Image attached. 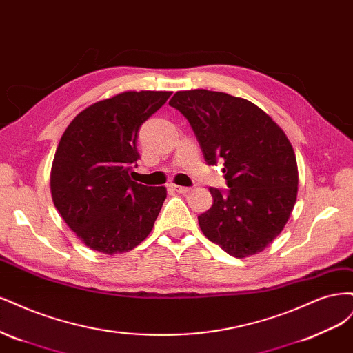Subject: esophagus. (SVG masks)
Masks as SVG:
<instances>
[{
    "mask_svg": "<svg viewBox=\"0 0 353 353\" xmlns=\"http://www.w3.org/2000/svg\"><path fill=\"white\" fill-rule=\"evenodd\" d=\"M170 188L178 191V193H181V194H185V193H188V191H190L188 187H181V185H176V184H172V185H170Z\"/></svg>",
    "mask_w": 353,
    "mask_h": 353,
    "instance_id": "esophagus-1",
    "label": "esophagus"
}]
</instances>
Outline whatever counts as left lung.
I'll list each match as a JSON object with an SVG mask.
<instances>
[{
  "label": "left lung",
  "instance_id": "1",
  "mask_svg": "<svg viewBox=\"0 0 353 353\" xmlns=\"http://www.w3.org/2000/svg\"><path fill=\"white\" fill-rule=\"evenodd\" d=\"M183 113L208 165L222 160L227 191L209 188L213 205L199 216L203 234L234 258L262 252L283 231L297 197L294 150L258 105L225 92L178 91Z\"/></svg>",
  "mask_w": 353,
  "mask_h": 353
}]
</instances>
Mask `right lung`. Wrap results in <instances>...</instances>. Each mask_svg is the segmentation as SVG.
Returning a JSON list of instances; mask_svg holds the SVG:
<instances>
[{"label": "right lung", "mask_w": 353, "mask_h": 353, "mask_svg": "<svg viewBox=\"0 0 353 353\" xmlns=\"http://www.w3.org/2000/svg\"><path fill=\"white\" fill-rule=\"evenodd\" d=\"M169 91H125L91 104L66 128L51 166L54 206L87 248L105 254L132 250L152 232L165 187L132 181L140 126Z\"/></svg>", "instance_id": "obj_1"}]
</instances>
